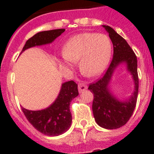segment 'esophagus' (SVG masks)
Instances as JSON below:
<instances>
[{
	"label": "esophagus",
	"instance_id": "1",
	"mask_svg": "<svg viewBox=\"0 0 154 154\" xmlns=\"http://www.w3.org/2000/svg\"><path fill=\"white\" fill-rule=\"evenodd\" d=\"M86 89H87V85L85 84V83L80 82L79 84H78V91H79V93L84 92Z\"/></svg>",
	"mask_w": 154,
	"mask_h": 154
}]
</instances>
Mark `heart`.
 Wrapping results in <instances>:
<instances>
[{"label": "heart", "instance_id": "obj_1", "mask_svg": "<svg viewBox=\"0 0 154 154\" xmlns=\"http://www.w3.org/2000/svg\"><path fill=\"white\" fill-rule=\"evenodd\" d=\"M112 43L108 36L96 32H82L71 37L63 49L66 67L70 62L79 60V69L82 74L94 77L105 69L109 61Z\"/></svg>", "mask_w": 154, "mask_h": 154}]
</instances>
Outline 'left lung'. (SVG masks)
I'll return each instance as SVG.
<instances>
[{"instance_id":"1","label":"left lung","mask_w":154,"mask_h":154,"mask_svg":"<svg viewBox=\"0 0 154 154\" xmlns=\"http://www.w3.org/2000/svg\"><path fill=\"white\" fill-rule=\"evenodd\" d=\"M113 45V57L101 78L90 83L88 89L94 94L93 112L97 123L102 128L114 129L127 123L134 111L138 94L139 80L137 56L125 40L109 26H104ZM125 62L135 84L134 94L127 102H120L108 90V84L117 66Z\"/></svg>"}]
</instances>
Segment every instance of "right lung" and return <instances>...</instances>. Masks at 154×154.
<instances>
[{
  "label": "right lung",
  "instance_id": "obj_1",
  "mask_svg": "<svg viewBox=\"0 0 154 154\" xmlns=\"http://www.w3.org/2000/svg\"><path fill=\"white\" fill-rule=\"evenodd\" d=\"M65 31V29H59L37 32L26 42L22 52L36 45L51 43ZM77 95V85L73 81H69L62 84L57 98L49 108L38 111L28 110L23 107L21 109L37 130L47 136H58L69 129L72 122L70 102Z\"/></svg>",
  "mask_w": 154,
  "mask_h": 154
}]
</instances>
